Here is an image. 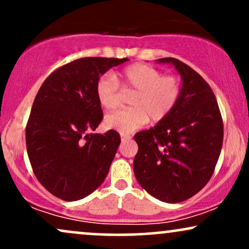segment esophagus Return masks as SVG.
Here are the masks:
<instances>
[{
	"mask_svg": "<svg viewBox=\"0 0 249 249\" xmlns=\"http://www.w3.org/2000/svg\"><path fill=\"white\" fill-rule=\"evenodd\" d=\"M121 138H122V142H127V141H130V139L132 138V137H131L130 134H124V133H122V134H121Z\"/></svg>",
	"mask_w": 249,
	"mask_h": 249,
	"instance_id": "1",
	"label": "esophagus"
}]
</instances>
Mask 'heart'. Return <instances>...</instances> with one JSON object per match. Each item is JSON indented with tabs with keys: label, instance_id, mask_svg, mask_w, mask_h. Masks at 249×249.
<instances>
[{
	"label": "heart",
	"instance_id": "1",
	"mask_svg": "<svg viewBox=\"0 0 249 249\" xmlns=\"http://www.w3.org/2000/svg\"><path fill=\"white\" fill-rule=\"evenodd\" d=\"M134 91L130 99L131 108L118 110L105 118L107 127L128 134L151 121L159 122L171 113L180 97L177 77L166 75L151 65H128L118 76L107 72L99 77L96 84L98 102L107 110H115L121 104L122 90Z\"/></svg>",
	"mask_w": 249,
	"mask_h": 249
}]
</instances>
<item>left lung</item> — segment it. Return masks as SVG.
<instances>
[{
    "instance_id": "left-lung-1",
    "label": "left lung",
    "mask_w": 249,
    "mask_h": 249,
    "mask_svg": "<svg viewBox=\"0 0 249 249\" xmlns=\"http://www.w3.org/2000/svg\"><path fill=\"white\" fill-rule=\"evenodd\" d=\"M182 87L171 113L150 130L134 136L138 152L134 176L148 194L176 204L192 198L210 181L224 141V123L218 102L196 71L172 57Z\"/></svg>"
}]
</instances>
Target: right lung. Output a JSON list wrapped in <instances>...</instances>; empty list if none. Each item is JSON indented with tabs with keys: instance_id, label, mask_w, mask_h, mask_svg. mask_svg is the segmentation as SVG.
I'll use <instances>...</instances> for the list:
<instances>
[{
	"instance_id": "add662e5",
	"label": "right lung",
	"mask_w": 249,
	"mask_h": 249,
	"mask_svg": "<svg viewBox=\"0 0 249 249\" xmlns=\"http://www.w3.org/2000/svg\"><path fill=\"white\" fill-rule=\"evenodd\" d=\"M127 58L84 57L50 73L37 92L25 127L29 160L37 180L57 198L76 201L107 178L121 136L95 131L103 119L96 84Z\"/></svg>"
}]
</instances>
